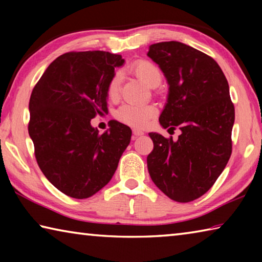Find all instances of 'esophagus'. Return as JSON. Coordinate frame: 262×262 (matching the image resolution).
<instances>
[{
	"mask_svg": "<svg viewBox=\"0 0 262 262\" xmlns=\"http://www.w3.org/2000/svg\"><path fill=\"white\" fill-rule=\"evenodd\" d=\"M133 134H134L135 136H141V135L144 134V132H142L140 129H134V130H133Z\"/></svg>",
	"mask_w": 262,
	"mask_h": 262,
	"instance_id": "1",
	"label": "esophagus"
}]
</instances>
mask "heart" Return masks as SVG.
Masks as SVG:
<instances>
[{
  "mask_svg": "<svg viewBox=\"0 0 262 262\" xmlns=\"http://www.w3.org/2000/svg\"><path fill=\"white\" fill-rule=\"evenodd\" d=\"M130 72L149 88H157L162 82V73L156 64L148 60H139L130 66ZM121 75L115 73L107 85V96L115 100L120 95ZM156 108L151 105H122L117 112V118L121 122L132 127H144L155 114Z\"/></svg>",
  "mask_w": 262,
  "mask_h": 262,
  "instance_id": "heart-1",
  "label": "heart"
}]
</instances>
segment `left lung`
<instances>
[{"label": "left lung", "mask_w": 262, "mask_h": 262, "mask_svg": "<svg viewBox=\"0 0 262 262\" xmlns=\"http://www.w3.org/2000/svg\"><path fill=\"white\" fill-rule=\"evenodd\" d=\"M148 56L168 84L159 123L181 130L177 141L149 133V174L172 200L193 201L210 189L231 156L234 107L229 84L212 57L183 42L154 43Z\"/></svg>", "instance_id": "left-lung-1"}]
</instances>
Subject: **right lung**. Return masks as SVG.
<instances>
[{"label": "right lung", "instance_id": "obj_1", "mask_svg": "<svg viewBox=\"0 0 262 262\" xmlns=\"http://www.w3.org/2000/svg\"><path fill=\"white\" fill-rule=\"evenodd\" d=\"M121 55L70 52L57 57L30 98L29 134L37 163L62 193L86 199L108 184L130 142V128L113 121L99 134L91 119L107 112V85Z\"/></svg>", "mask_w": 262, "mask_h": 262}]
</instances>
